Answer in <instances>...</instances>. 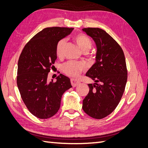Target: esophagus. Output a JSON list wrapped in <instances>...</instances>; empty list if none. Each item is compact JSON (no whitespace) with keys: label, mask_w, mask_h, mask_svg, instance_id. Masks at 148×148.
Masks as SVG:
<instances>
[{"label":"esophagus","mask_w":148,"mask_h":148,"mask_svg":"<svg viewBox=\"0 0 148 148\" xmlns=\"http://www.w3.org/2000/svg\"><path fill=\"white\" fill-rule=\"evenodd\" d=\"M80 82L77 79H71V83L73 87H76L79 84Z\"/></svg>","instance_id":"obj_1"}]
</instances>
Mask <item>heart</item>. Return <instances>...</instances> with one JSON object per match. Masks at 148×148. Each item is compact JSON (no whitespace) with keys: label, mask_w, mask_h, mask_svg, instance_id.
<instances>
[{"label":"heart","mask_w":148,"mask_h":148,"mask_svg":"<svg viewBox=\"0 0 148 148\" xmlns=\"http://www.w3.org/2000/svg\"><path fill=\"white\" fill-rule=\"evenodd\" d=\"M75 40L78 45L83 51H88L91 49L92 42L88 37L83 34H79L75 37ZM66 44V40L62 39L58 42L56 46V53L58 56H61L64 52V49ZM84 68V65L82 63L69 62L63 65L64 72L70 77H75L78 76Z\"/></svg>","instance_id":"heart-1"}]
</instances>
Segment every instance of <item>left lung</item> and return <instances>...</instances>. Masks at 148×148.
Instances as JSON below:
<instances>
[{"label": "left lung", "instance_id": "1", "mask_svg": "<svg viewBox=\"0 0 148 148\" xmlns=\"http://www.w3.org/2000/svg\"><path fill=\"white\" fill-rule=\"evenodd\" d=\"M82 30L93 39L97 49L95 63L86 74L95 83L88 84L89 91L82 108L90 117L101 119L112 112L122 97L127 82L125 57L119 44L104 30Z\"/></svg>", "mask_w": 148, "mask_h": 148}]
</instances>
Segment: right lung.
<instances>
[{"mask_svg":"<svg viewBox=\"0 0 148 148\" xmlns=\"http://www.w3.org/2000/svg\"><path fill=\"white\" fill-rule=\"evenodd\" d=\"M74 28L50 27L43 29L30 39L22 51L16 83L22 100L30 112L41 119L54 115L60 107L62 95L71 88L70 79L60 74L56 82L47 76L57 59L56 46Z\"/></svg>","mask_w":148,"mask_h":148,"instance_id":"1","label":"right lung"}]
</instances>
